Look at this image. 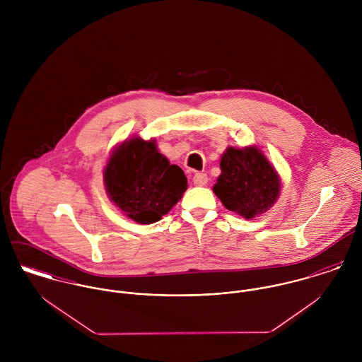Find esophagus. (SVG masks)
Wrapping results in <instances>:
<instances>
[{"label": "esophagus", "mask_w": 362, "mask_h": 362, "mask_svg": "<svg viewBox=\"0 0 362 362\" xmlns=\"http://www.w3.org/2000/svg\"><path fill=\"white\" fill-rule=\"evenodd\" d=\"M192 181H194V184H195L197 187H204V185H206L207 184V175L205 173H197V174L194 175Z\"/></svg>", "instance_id": "34e87169"}]
</instances>
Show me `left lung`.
<instances>
[{
    "instance_id": "left-lung-1",
    "label": "left lung",
    "mask_w": 362,
    "mask_h": 362,
    "mask_svg": "<svg viewBox=\"0 0 362 362\" xmlns=\"http://www.w3.org/2000/svg\"><path fill=\"white\" fill-rule=\"evenodd\" d=\"M213 192L226 209L254 218L267 211L280 195V177L257 146L227 148Z\"/></svg>"
}]
</instances>
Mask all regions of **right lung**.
<instances>
[{"label":"right lung","mask_w":362,"mask_h":362,"mask_svg":"<svg viewBox=\"0 0 362 362\" xmlns=\"http://www.w3.org/2000/svg\"><path fill=\"white\" fill-rule=\"evenodd\" d=\"M108 198L131 220L151 224L167 214L187 191L184 171L158 153L155 139L124 141L104 168Z\"/></svg>","instance_id":"1"}]
</instances>
